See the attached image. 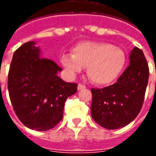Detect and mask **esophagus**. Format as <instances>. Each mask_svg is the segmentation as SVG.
<instances>
[{
  "label": "esophagus",
  "instance_id": "esophagus-1",
  "mask_svg": "<svg viewBox=\"0 0 156 156\" xmlns=\"http://www.w3.org/2000/svg\"><path fill=\"white\" fill-rule=\"evenodd\" d=\"M86 88L84 85L81 84V83H79V84L78 85V90H82V89H84V88Z\"/></svg>",
  "mask_w": 156,
  "mask_h": 156
}]
</instances>
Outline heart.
<instances>
[{
  "mask_svg": "<svg viewBox=\"0 0 156 156\" xmlns=\"http://www.w3.org/2000/svg\"><path fill=\"white\" fill-rule=\"evenodd\" d=\"M122 49L106 42L83 41L73 48V54L62 56L61 62L71 76L88 68V77L94 83L107 85L117 79L125 65Z\"/></svg>",
  "mask_w": 156,
  "mask_h": 156,
  "instance_id": "obj_1",
  "label": "heart"
}]
</instances>
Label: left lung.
<instances>
[{
    "label": "left lung",
    "mask_w": 156,
    "mask_h": 156,
    "mask_svg": "<svg viewBox=\"0 0 156 156\" xmlns=\"http://www.w3.org/2000/svg\"><path fill=\"white\" fill-rule=\"evenodd\" d=\"M148 80L147 61L143 51L135 47L129 54V65L115 83L91 89L93 119L108 129L131 123L140 112Z\"/></svg>",
    "instance_id": "1"
}]
</instances>
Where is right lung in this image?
<instances>
[{
    "label": "right lung",
    "mask_w": 156,
    "mask_h": 156,
    "mask_svg": "<svg viewBox=\"0 0 156 156\" xmlns=\"http://www.w3.org/2000/svg\"><path fill=\"white\" fill-rule=\"evenodd\" d=\"M35 41L16 50L8 73V92L16 115L31 129L45 131L55 127L63 116L65 102L77 92V83L58 76L62 68L41 57Z\"/></svg>",
    "instance_id": "add662e5"
}]
</instances>
